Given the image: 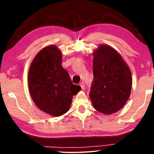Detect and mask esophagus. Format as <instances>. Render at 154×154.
I'll return each instance as SVG.
<instances>
[{
	"instance_id": "obj_1",
	"label": "esophagus",
	"mask_w": 154,
	"mask_h": 154,
	"mask_svg": "<svg viewBox=\"0 0 154 154\" xmlns=\"http://www.w3.org/2000/svg\"><path fill=\"white\" fill-rule=\"evenodd\" d=\"M80 86H81L82 90H83L84 88H85V85H84V83H83V82H81V83H80Z\"/></svg>"
}]
</instances>
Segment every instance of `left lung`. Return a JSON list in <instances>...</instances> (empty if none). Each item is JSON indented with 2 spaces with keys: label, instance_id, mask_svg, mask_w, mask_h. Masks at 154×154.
I'll return each instance as SVG.
<instances>
[{
  "label": "left lung",
  "instance_id": "8db88e82",
  "mask_svg": "<svg viewBox=\"0 0 154 154\" xmlns=\"http://www.w3.org/2000/svg\"><path fill=\"white\" fill-rule=\"evenodd\" d=\"M94 81L90 98L97 111L105 115L119 111L131 93V71L122 56L108 45L93 51Z\"/></svg>",
  "mask_w": 154,
  "mask_h": 154
}]
</instances>
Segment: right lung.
Listing matches in <instances>:
<instances>
[{"instance_id":"add662e5","label":"right lung","mask_w":154,"mask_h":154,"mask_svg":"<svg viewBox=\"0 0 154 154\" xmlns=\"http://www.w3.org/2000/svg\"><path fill=\"white\" fill-rule=\"evenodd\" d=\"M62 53L56 45H50L38 52L28 73L29 90L38 108L58 117L70 109L73 96L81 88L73 85L62 66Z\"/></svg>"}]
</instances>
